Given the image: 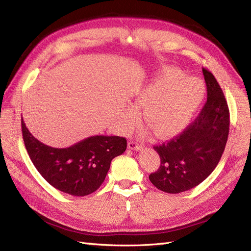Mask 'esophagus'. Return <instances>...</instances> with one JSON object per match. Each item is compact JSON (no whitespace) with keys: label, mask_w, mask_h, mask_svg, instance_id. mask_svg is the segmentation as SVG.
Segmentation results:
<instances>
[{"label":"esophagus","mask_w":251,"mask_h":251,"mask_svg":"<svg viewBox=\"0 0 251 251\" xmlns=\"http://www.w3.org/2000/svg\"><path fill=\"white\" fill-rule=\"evenodd\" d=\"M127 148L130 150H134V151H140L142 149V147L140 146V144L138 142L136 141H128L127 143Z\"/></svg>","instance_id":"1"}]
</instances>
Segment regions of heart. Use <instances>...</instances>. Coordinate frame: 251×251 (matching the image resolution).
Wrapping results in <instances>:
<instances>
[{
  "label": "heart",
  "mask_w": 251,
  "mask_h": 251,
  "mask_svg": "<svg viewBox=\"0 0 251 251\" xmlns=\"http://www.w3.org/2000/svg\"><path fill=\"white\" fill-rule=\"evenodd\" d=\"M184 73L166 67L155 74L135 96L136 107H143L141 117L158 136L180 131L199 107L204 94L203 83L197 78H184ZM137 121V111L127 108L121 126L130 130Z\"/></svg>",
  "instance_id": "obj_1"
}]
</instances>
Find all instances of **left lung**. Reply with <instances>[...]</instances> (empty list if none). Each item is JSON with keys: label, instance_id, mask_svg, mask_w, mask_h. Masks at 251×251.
Returning <instances> with one entry per match:
<instances>
[{"label": "left lung", "instance_id": "left-lung-1", "mask_svg": "<svg viewBox=\"0 0 251 251\" xmlns=\"http://www.w3.org/2000/svg\"><path fill=\"white\" fill-rule=\"evenodd\" d=\"M207 100L199 115L176 137L154 149L160 166L149 179L170 194L188 191L206 179L222 157L229 133V110L211 72L202 68Z\"/></svg>", "mask_w": 251, "mask_h": 251}]
</instances>
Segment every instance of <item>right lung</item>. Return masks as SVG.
<instances>
[{
  "label": "right lung",
  "mask_w": 251,
  "mask_h": 251,
  "mask_svg": "<svg viewBox=\"0 0 251 251\" xmlns=\"http://www.w3.org/2000/svg\"><path fill=\"white\" fill-rule=\"evenodd\" d=\"M22 133L29 157L44 179L58 191L77 197L97 191L112 159L126 149L125 137L103 135L88 137L69 148H51L33 137L23 118Z\"/></svg>",
  "instance_id": "right-lung-1"
}]
</instances>
